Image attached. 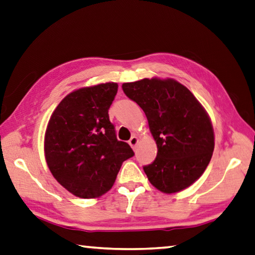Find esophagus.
Returning <instances> with one entry per match:
<instances>
[{
    "label": "esophagus",
    "instance_id": "esophagus-1",
    "mask_svg": "<svg viewBox=\"0 0 255 255\" xmlns=\"http://www.w3.org/2000/svg\"><path fill=\"white\" fill-rule=\"evenodd\" d=\"M137 143H138V138L136 136H132L130 139H129V145H130L131 148H133V149H135Z\"/></svg>",
    "mask_w": 255,
    "mask_h": 255
}]
</instances>
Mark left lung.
<instances>
[{
    "label": "left lung",
    "instance_id": "obj_1",
    "mask_svg": "<svg viewBox=\"0 0 255 255\" xmlns=\"http://www.w3.org/2000/svg\"><path fill=\"white\" fill-rule=\"evenodd\" d=\"M123 90L145 113L157 156L143 170L152 186L172 194L183 191L204 173L214 150V130L206 110L174 79L123 83Z\"/></svg>",
    "mask_w": 255,
    "mask_h": 255
}]
</instances>
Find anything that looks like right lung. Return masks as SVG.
Masks as SVG:
<instances>
[{"instance_id":"obj_1","label":"right lung","mask_w":255,"mask_h":255,"mask_svg":"<svg viewBox=\"0 0 255 255\" xmlns=\"http://www.w3.org/2000/svg\"><path fill=\"white\" fill-rule=\"evenodd\" d=\"M118 91L115 82L80 88L51 115L44 155L53 177L73 195L99 197L108 192L133 151L116 137L108 110Z\"/></svg>"}]
</instances>
